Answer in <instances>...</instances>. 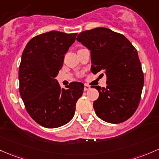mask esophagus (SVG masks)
Instances as JSON below:
<instances>
[{"label":"esophagus","instance_id":"esophagus-1","mask_svg":"<svg viewBox=\"0 0 159 159\" xmlns=\"http://www.w3.org/2000/svg\"><path fill=\"white\" fill-rule=\"evenodd\" d=\"M89 89H90V87L88 84H84V91H87V90H88Z\"/></svg>","mask_w":159,"mask_h":159}]
</instances>
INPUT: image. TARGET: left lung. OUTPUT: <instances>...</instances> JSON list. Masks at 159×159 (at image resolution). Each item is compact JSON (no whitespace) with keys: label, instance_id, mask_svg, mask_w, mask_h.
<instances>
[{"label":"left lung","instance_id":"left-lung-1","mask_svg":"<svg viewBox=\"0 0 159 159\" xmlns=\"http://www.w3.org/2000/svg\"><path fill=\"white\" fill-rule=\"evenodd\" d=\"M76 40L90 50L92 72L106 75V88H94L97 116L111 124L125 121L137 110L144 84L137 50L125 36L106 28L82 31Z\"/></svg>","mask_w":159,"mask_h":159}]
</instances>
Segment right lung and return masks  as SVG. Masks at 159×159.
Listing matches in <instances>:
<instances>
[{"label":"right lung","instance_id":"add662e5","mask_svg":"<svg viewBox=\"0 0 159 159\" xmlns=\"http://www.w3.org/2000/svg\"><path fill=\"white\" fill-rule=\"evenodd\" d=\"M76 35L57 31L38 34L22 53L19 69L20 96L29 116L44 128H59L70 121L83 94V83L71 82L62 88L55 79Z\"/></svg>","mask_w":159,"mask_h":159}]
</instances>
